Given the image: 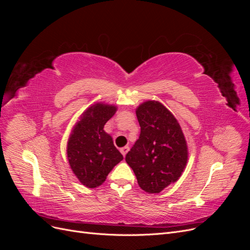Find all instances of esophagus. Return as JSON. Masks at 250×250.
<instances>
[{"mask_svg": "<svg viewBox=\"0 0 250 250\" xmlns=\"http://www.w3.org/2000/svg\"><path fill=\"white\" fill-rule=\"evenodd\" d=\"M120 151H121V153L123 154V156H125L126 155V153L128 152V151H129V147L128 146H125V147H122L120 149Z\"/></svg>", "mask_w": 250, "mask_h": 250, "instance_id": "obj_1", "label": "esophagus"}]
</instances>
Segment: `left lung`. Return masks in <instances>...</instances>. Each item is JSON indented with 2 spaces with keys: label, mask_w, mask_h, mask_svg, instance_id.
I'll return each instance as SVG.
<instances>
[{
  "label": "left lung",
  "mask_w": 250,
  "mask_h": 250,
  "mask_svg": "<svg viewBox=\"0 0 250 250\" xmlns=\"http://www.w3.org/2000/svg\"><path fill=\"white\" fill-rule=\"evenodd\" d=\"M141 126L139 140L126 154L142 190L160 193L183 174L188 146L177 120L157 101H146L135 110Z\"/></svg>",
  "instance_id": "8db88e82"
}]
</instances>
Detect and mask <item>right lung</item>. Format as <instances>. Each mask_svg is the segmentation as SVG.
Here are the masks:
<instances>
[{
	"label": "right lung",
	"instance_id": "add662e5",
	"mask_svg": "<svg viewBox=\"0 0 250 250\" xmlns=\"http://www.w3.org/2000/svg\"><path fill=\"white\" fill-rule=\"evenodd\" d=\"M117 106L96 103L82 113L67 141L66 154L71 169L80 183L94 188L101 186L108 173L123 160L104 125Z\"/></svg>",
	"mask_w": 250,
	"mask_h": 250
}]
</instances>
